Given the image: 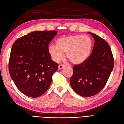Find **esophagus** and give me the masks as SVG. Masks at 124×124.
<instances>
[{"instance_id": "1", "label": "esophagus", "mask_w": 124, "mask_h": 124, "mask_svg": "<svg viewBox=\"0 0 124 124\" xmlns=\"http://www.w3.org/2000/svg\"><path fill=\"white\" fill-rule=\"evenodd\" d=\"M63 67H65V65H60L58 66V69L59 70H61L62 69Z\"/></svg>"}]
</instances>
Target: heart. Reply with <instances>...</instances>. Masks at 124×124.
<instances>
[{
  "instance_id": "obj_1",
  "label": "heart",
  "mask_w": 124,
  "mask_h": 124,
  "mask_svg": "<svg viewBox=\"0 0 124 124\" xmlns=\"http://www.w3.org/2000/svg\"><path fill=\"white\" fill-rule=\"evenodd\" d=\"M93 47L92 39L87 35H71L61 37L56 45L48 46V51L52 59L58 62L66 53L67 58L74 64L85 62L91 55Z\"/></svg>"
}]
</instances>
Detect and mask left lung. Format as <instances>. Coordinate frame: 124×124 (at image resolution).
<instances>
[{
	"mask_svg": "<svg viewBox=\"0 0 124 124\" xmlns=\"http://www.w3.org/2000/svg\"><path fill=\"white\" fill-rule=\"evenodd\" d=\"M95 40L92 53L85 62L73 67L70 83L73 91L82 97L99 93L106 85L114 67L111 47L103 39L89 32Z\"/></svg>",
	"mask_w": 124,
	"mask_h": 124,
	"instance_id": "1",
	"label": "left lung"
}]
</instances>
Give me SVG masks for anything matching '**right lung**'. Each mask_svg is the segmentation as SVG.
I'll list each match as a JSON object with an SVG mask.
<instances>
[{
  "label": "right lung",
  "mask_w": 124,
  "mask_h": 124,
  "mask_svg": "<svg viewBox=\"0 0 124 124\" xmlns=\"http://www.w3.org/2000/svg\"><path fill=\"white\" fill-rule=\"evenodd\" d=\"M57 31H36L17 39L12 45L9 73L19 91L32 98L50 87L52 76L58 69L48 51V44Z\"/></svg>",
  "instance_id": "right-lung-1"
}]
</instances>
